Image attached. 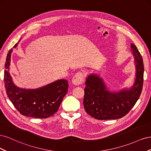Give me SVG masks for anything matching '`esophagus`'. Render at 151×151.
I'll use <instances>...</instances> for the list:
<instances>
[{
	"label": "esophagus",
	"mask_w": 151,
	"mask_h": 151,
	"mask_svg": "<svg viewBox=\"0 0 151 151\" xmlns=\"http://www.w3.org/2000/svg\"><path fill=\"white\" fill-rule=\"evenodd\" d=\"M85 75L83 72H79L76 73L72 78V83L75 85H79L83 83Z\"/></svg>",
	"instance_id": "34e87169"
}]
</instances>
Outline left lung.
I'll use <instances>...</instances> for the list:
<instances>
[{
    "label": "left lung",
    "instance_id": "left-lung-1",
    "mask_svg": "<svg viewBox=\"0 0 151 151\" xmlns=\"http://www.w3.org/2000/svg\"><path fill=\"white\" fill-rule=\"evenodd\" d=\"M131 49L136 64V79L130 89L118 93L107 90L98 76L90 75L86 81L83 104L87 113L97 120H116L125 116L134 106L142 93L144 67L142 57L134 44Z\"/></svg>",
    "mask_w": 151,
    "mask_h": 151
}]
</instances>
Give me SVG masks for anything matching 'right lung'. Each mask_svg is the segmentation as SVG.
I'll return each mask as SVG.
<instances>
[{
	"instance_id": "add662e5",
	"label": "right lung",
	"mask_w": 151,
	"mask_h": 151,
	"mask_svg": "<svg viewBox=\"0 0 151 151\" xmlns=\"http://www.w3.org/2000/svg\"><path fill=\"white\" fill-rule=\"evenodd\" d=\"M16 43L14 48L17 47ZM11 48L7 53L4 70V83L6 93L10 101L21 115L36 118L52 116L59 108L68 88V81L61 79L41 88L25 89L14 84L9 73L11 62Z\"/></svg>"
}]
</instances>
